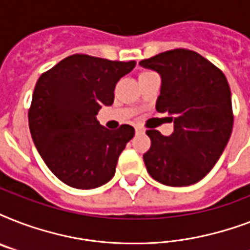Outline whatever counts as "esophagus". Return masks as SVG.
I'll return each mask as SVG.
<instances>
[{"instance_id": "esophagus-1", "label": "esophagus", "mask_w": 250, "mask_h": 250, "mask_svg": "<svg viewBox=\"0 0 250 250\" xmlns=\"http://www.w3.org/2000/svg\"><path fill=\"white\" fill-rule=\"evenodd\" d=\"M136 133H145V129L141 127H136Z\"/></svg>"}]
</instances>
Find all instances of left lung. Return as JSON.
I'll list each match as a JSON object with an SVG mask.
<instances>
[{
  "label": "left lung",
  "mask_w": 250,
  "mask_h": 250,
  "mask_svg": "<svg viewBox=\"0 0 250 250\" xmlns=\"http://www.w3.org/2000/svg\"><path fill=\"white\" fill-rule=\"evenodd\" d=\"M140 66L161 76L156 109L174 122L170 136L146 131L152 141L144 154L146 170L165 186H192L215 166L232 132L229 82L211 62L187 49L161 53Z\"/></svg>",
  "instance_id": "8db88e82"
}]
</instances>
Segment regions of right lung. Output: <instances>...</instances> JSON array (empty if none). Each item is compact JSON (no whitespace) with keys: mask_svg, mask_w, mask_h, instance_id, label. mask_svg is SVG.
<instances>
[{"mask_svg":"<svg viewBox=\"0 0 250 250\" xmlns=\"http://www.w3.org/2000/svg\"><path fill=\"white\" fill-rule=\"evenodd\" d=\"M136 66L85 54L62 60L37 80L28 113L31 136L49 170L76 189L113 179L118 158L135 128L100 125L102 106L113 105L115 84Z\"/></svg>","mask_w":250,"mask_h":250,"instance_id":"1","label":"right lung"}]
</instances>
